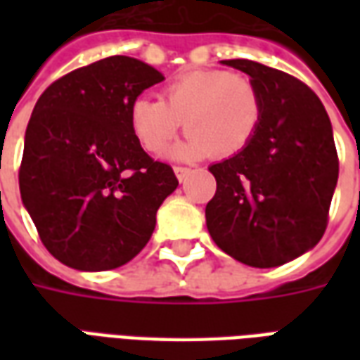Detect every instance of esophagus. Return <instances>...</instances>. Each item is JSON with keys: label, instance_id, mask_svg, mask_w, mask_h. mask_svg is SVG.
<instances>
[{"label": "esophagus", "instance_id": "obj_1", "mask_svg": "<svg viewBox=\"0 0 360 360\" xmlns=\"http://www.w3.org/2000/svg\"><path fill=\"white\" fill-rule=\"evenodd\" d=\"M173 172H175V175H177V179L185 181L187 179L188 173H191V169H188V167H183V165H175V167H173Z\"/></svg>", "mask_w": 360, "mask_h": 360}]
</instances>
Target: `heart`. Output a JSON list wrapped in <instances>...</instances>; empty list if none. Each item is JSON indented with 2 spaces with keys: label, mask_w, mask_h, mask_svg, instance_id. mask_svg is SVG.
<instances>
[{
  "label": "heart",
  "mask_w": 360,
  "mask_h": 360,
  "mask_svg": "<svg viewBox=\"0 0 360 360\" xmlns=\"http://www.w3.org/2000/svg\"><path fill=\"white\" fill-rule=\"evenodd\" d=\"M188 134L173 158L198 160L239 154L257 136L262 94L257 82L226 69H198L167 82L160 98L131 103V131L142 148L160 154L183 127Z\"/></svg>",
  "instance_id": "obj_1"
}]
</instances>
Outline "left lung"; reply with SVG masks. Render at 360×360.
Wrapping results in <instances>:
<instances>
[{
	"mask_svg": "<svg viewBox=\"0 0 360 360\" xmlns=\"http://www.w3.org/2000/svg\"><path fill=\"white\" fill-rule=\"evenodd\" d=\"M257 82L262 121L247 148L210 165L216 195L206 226L243 264L274 268L316 245L328 226L340 160L332 123L312 90L249 59H224Z\"/></svg>",
	"mask_w": 360,
	"mask_h": 360,
	"instance_id": "left-lung-1",
	"label": "left lung"
}]
</instances>
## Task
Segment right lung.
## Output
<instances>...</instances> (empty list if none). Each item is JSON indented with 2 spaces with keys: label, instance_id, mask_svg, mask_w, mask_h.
I'll return each instance as SVG.
<instances>
[{
  "label": "right lung",
  "instance_id": "1",
  "mask_svg": "<svg viewBox=\"0 0 360 360\" xmlns=\"http://www.w3.org/2000/svg\"><path fill=\"white\" fill-rule=\"evenodd\" d=\"M164 81L154 67L111 56L51 82L25 134L20 198L44 247L75 270L127 264L156 227L179 181L131 131V103Z\"/></svg>",
  "mask_w": 360,
  "mask_h": 360
}]
</instances>
